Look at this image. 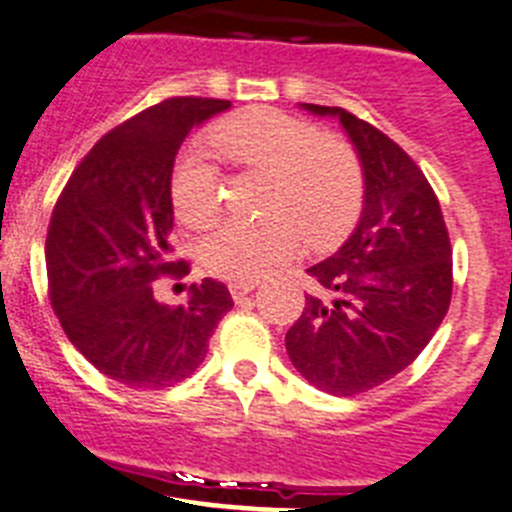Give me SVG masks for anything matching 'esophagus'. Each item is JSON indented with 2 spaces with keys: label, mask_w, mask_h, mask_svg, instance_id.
<instances>
[{
  "label": "esophagus",
  "mask_w": 512,
  "mask_h": 512,
  "mask_svg": "<svg viewBox=\"0 0 512 512\" xmlns=\"http://www.w3.org/2000/svg\"><path fill=\"white\" fill-rule=\"evenodd\" d=\"M252 290H255V283H242V280H232V283H229V293H232V298L237 303L245 301Z\"/></svg>",
  "instance_id": "34e87169"
}]
</instances>
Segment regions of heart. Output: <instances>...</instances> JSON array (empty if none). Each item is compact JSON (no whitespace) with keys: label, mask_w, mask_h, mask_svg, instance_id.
Segmentation results:
<instances>
[{"label":"heart","mask_w":512,"mask_h":512,"mask_svg":"<svg viewBox=\"0 0 512 512\" xmlns=\"http://www.w3.org/2000/svg\"><path fill=\"white\" fill-rule=\"evenodd\" d=\"M209 142L237 168L267 176L260 222H227L201 245V262L224 280L273 273L293 257L301 237L329 250L354 229L365 204V170L352 145L319 124L280 109L255 107L214 124ZM173 211L186 227L206 229L222 209V183L201 155L178 158L170 176Z\"/></svg>","instance_id":"heart-1"}]
</instances>
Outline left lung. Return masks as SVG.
<instances>
[{
    "label": "left lung",
    "mask_w": 512,
    "mask_h": 512,
    "mask_svg": "<svg viewBox=\"0 0 512 512\" xmlns=\"http://www.w3.org/2000/svg\"><path fill=\"white\" fill-rule=\"evenodd\" d=\"M365 170V209L339 252L308 267L313 293L285 334V349L311 385L359 395L411 365L451 303V242L434 188L398 142L339 107Z\"/></svg>",
    "instance_id": "left-lung-1"
}]
</instances>
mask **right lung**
<instances>
[{"label": "right lung", "instance_id": "1", "mask_svg": "<svg viewBox=\"0 0 512 512\" xmlns=\"http://www.w3.org/2000/svg\"><path fill=\"white\" fill-rule=\"evenodd\" d=\"M224 99L176 96L101 137L68 178L45 239L48 296L73 347L99 372L135 390L186 380L234 306L219 280L188 288V301L155 298L160 278L191 273L173 257L170 176L178 147Z\"/></svg>", "mask_w": 512, "mask_h": 512}]
</instances>
